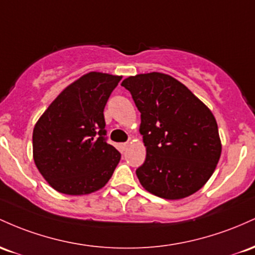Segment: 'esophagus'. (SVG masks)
I'll use <instances>...</instances> for the list:
<instances>
[{"label": "esophagus", "instance_id": "obj_1", "mask_svg": "<svg viewBox=\"0 0 255 255\" xmlns=\"http://www.w3.org/2000/svg\"><path fill=\"white\" fill-rule=\"evenodd\" d=\"M128 145H130V143L127 142V143H123V144L120 145V147H122V150H123V151H125V150H127L128 148Z\"/></svg>", "mask_w": 255, "mask_h": 255}]
</instances>
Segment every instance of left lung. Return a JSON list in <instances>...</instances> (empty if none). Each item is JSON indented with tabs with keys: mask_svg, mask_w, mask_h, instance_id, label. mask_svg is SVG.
Segmentation results:
<instances>
[{
	"mask_svg": "<svg viewBox=\"0 0 255 255\" xmlns=\"http://www.w3.org/2000/svg\"><path fill=\"white\" fill-rule=\"evenodd\" d=\"M122 85L141 112L139 132L147 156L136 174L142 187L167 200L184 199L201 189L222 153L210 108L165 73L136 74Z\"/></svg>",
	"mask_w": 255,
	"mask_h": 255,
	"instance_id": "left-lung-1",
	"label": "left lung"
}]
</instances>
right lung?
<instances>
[{
  "label": "right lung",
  "instance_id": "add662e5",
  "mask_svg": "<svg viewBox=\"0 0 255 255\" xmlns=\"http://www.w3.org/2000/svg\"><path fill=\"white\" fill-rule=\"evenodd\" d=\"M122 76L89 72L65 88L36 123L33 160L59 193L85 195L110 181L120 153L106 141L104 110Z\"/></svg>",
  "mask_w": 255,
  "mask_h": 255
}]
</instances>
